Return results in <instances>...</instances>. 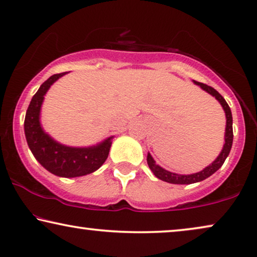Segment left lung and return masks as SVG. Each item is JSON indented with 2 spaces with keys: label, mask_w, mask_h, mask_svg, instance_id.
Segmentation results:
<instances>
[{
  "label": "left lung",
  "mask_w": 257,
  "mask_h": 257,
  "mask_svg": "<svg viewBox=\"0 0 257 257\" xmlns=\"http://www.w3.org/2000/svg\"><path fill=\"white\" fill-rule=\"evenodd\" d=\"M193 82L196 85L200 86V88L204 89L205 92H207L208 94H211L212 96H214L215 99L219 101L220 104L222 106L223 110H225V115H226L225 144H223L221 153L219 154V156L216 157L211 164L206 166L205 169H202L201 171L196 172V173H191V175H179V173L168 171V170H165V169L162 168V166L158 165L156 162H155L153 156L150 155V153H148L147 162H148V165H149L151 171H153L154 175L156 176L158 179L163 180V182H166V183H170V184H180V185H189V184L199 183V182H201V180L208 178L209 176H212L213 173L216 172L220 168H221L222 164L225 163L226 158L228 157L230 149H232V144H233V117H232V111H230V108L228 106V103L226 102V100L223 99L221 94H220L219 92H216L214 88L211 87V86L201 84V82H198L196 80H193Z\"/></svg>",
  "instance_id": "8db88e82"
}]
</instances>
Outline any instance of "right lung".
I'll return each instance as SVG.
<instances>
[{"label":"right lung","instance_id":"add662e5","mask_svg":"<svg viewBox=\"0 0 257 257\" xmlns=\"http://www.w3.org/2000/svg\"><path fill=\"white\" fill-rule=\"evenodd\" d=\"M66 73L51 75L32 96L25 114L24 133L32 155L43 168L58 177L74 178L96 171L106 162L114 136L92 147H68L57 142L44 132L41 123L44 96L58 79Z\"/></svg>","mask_w":257,"mask_h":257}]
</instances>
